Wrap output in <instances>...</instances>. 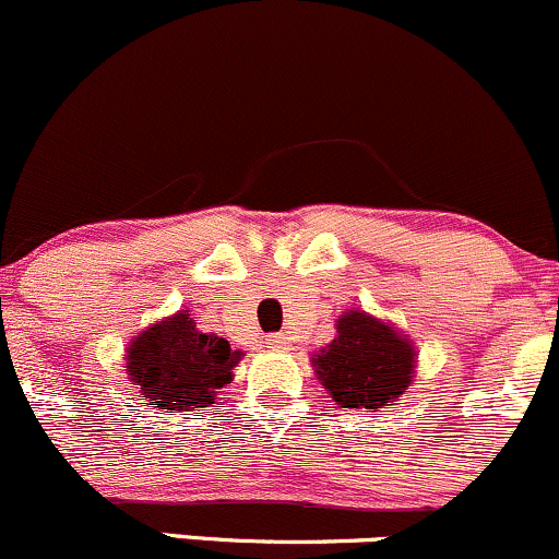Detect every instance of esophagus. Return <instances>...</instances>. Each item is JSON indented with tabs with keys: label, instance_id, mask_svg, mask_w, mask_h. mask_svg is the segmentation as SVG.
I'll return each instance as SVG.
<instances>
[{
	"label": "esophagus",
	"instance_id": "34e87169",
	"mask_svg": "<svg viewBox=\"0 0 559 559\" xmlns=\"http://www.w3.org/2000/svg\"><path fill=\"white\" fill-rule=\"evenodd\" d=\"M266 345L272 347V350H287V334H272V337L266 340Z\"/></svg>",
	"mask_w": 559,
	"mask_h": 559
}]
</instances>
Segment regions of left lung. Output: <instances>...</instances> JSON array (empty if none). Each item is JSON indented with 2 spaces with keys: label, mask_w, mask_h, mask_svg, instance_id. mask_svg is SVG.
<instances>
[{
  "label": "left lung",
  "mask_w": 559,
  "mask_h": 559,
  "mask_svg": "<svg viewBox=\"0 0 559 559\" xmlns=\"http://www.w3.org/2000/svg\"><path fill=\"white\" fill-rule=\"evenodd\" d=\"M313 364L340 408L373 411L408 390L413 347L392 326L350 311L337 321V337Z\"/></svg>",
  "instance_id": "1"
}]
</instances>
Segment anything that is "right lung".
Segmentation results:
<instances>
[{
  "instance_id": "1",
  "label": "right lung",
  "mask_w": 559,
  "mask_h": 559,
  "mask_svg": "<svg viewBox=\"0 0 559 559\" xmlns=\"http://www.w3.org/2000/svg\"><path fill=\"white\" fill-rule=\"evenodd\" d=\"M190 313L151 326L128 350L130 379L141 386L148 405L162 411L206 408L216 392L233 382V366L242 353L225 337L195 330Z\"/></svg>"
}]
</instances>
